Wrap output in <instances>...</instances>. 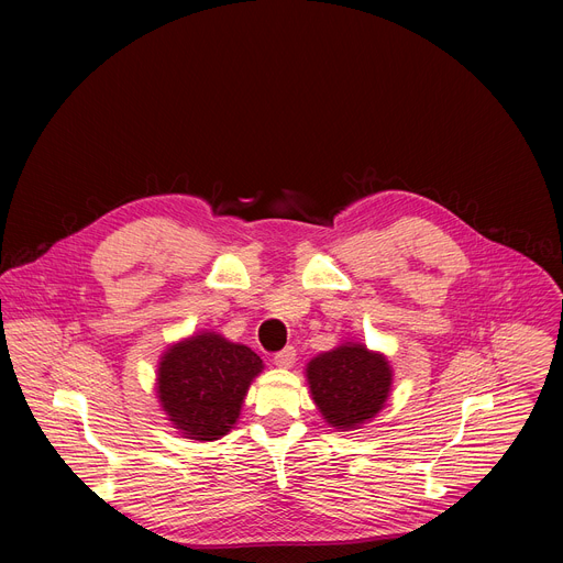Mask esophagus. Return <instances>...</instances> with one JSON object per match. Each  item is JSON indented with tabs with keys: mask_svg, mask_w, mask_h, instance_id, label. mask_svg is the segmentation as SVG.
Returning <instances> with one entry per match:
<instances>
[{
	"mask_svg": "<svg viewBox=\"0 0 563 563\" xmlns=\"http://www.w3.org/2000/svg\"><path fill=\"white\" fill-rule=\"evenodd\" d=\"M294 361H296V350H294L291 345H287V347H283L280 352L274 354V363H276L278 367H291Z\"/></svg>",
	"mask_w": 563,
	"mask_h": 563,
	"instance_id": "1",
	"label": "esophagus"
}]
</instances>
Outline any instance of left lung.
<instances>
[{"label":"left lung","mask_w":563,"mask_h":563,"mask_svg":"<svg viewBox=\"0 0 563 563\" xmlns=\"http://www.w3.org/2000/svg\"><path fill=\"white\" fill-rule=\"evenodd\" d=\"M307 380L325 421L336 430H350L385 406L391 369L385 356L363 345H341L309 361Z\"/></svg>","instance_id":"1"}]
</instances>
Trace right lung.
Returning a JSON list of instances; mask_svg holds the SVG:
<instances>
[{
	"mask_svg": "<svg viewBox=\"0 0 563 563\" xmlns=\"http://www.w3.org/2000/svg\"><path fill=\"white\" fill-rule=\"evenodd\" d=\"M263 361L245 345L200 334L174 345L157 369V396L174 428L187 439L216 441L227 434Z\"/></svg>",
	"mask_w": 563,
	"mask_h": 563,
	"instance_id": "obj_1",
	"label": "right lung"
}]
</instances>
